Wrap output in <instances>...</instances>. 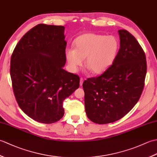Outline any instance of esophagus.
Here are the masks:
<instances>
[{
	"instance_id": "obj_1",
	"label": "esophagus",
	"mask_w": 157,
	"mask_h": 157,
	"mask_svg": "<svg viewBox=\"0 0 157 157\" xmlns=\"http://www.w3.org/2000/svg\"><path fill=\"white\" fill-rule=\"evenodd\" d=\"M83 82H84V78H80V82H79V84H80V86H82Z\"/></svg>"
}]
</instances>
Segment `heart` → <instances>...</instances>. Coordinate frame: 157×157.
Listing matches in <instances>:
<instances>
[{"label":"heart","mask_w":157,"mask_h":157,"mask_svg":"<svg viewBox=\"0 0 157 157\" xmlns=\"http://www.w3.org/2000/svg\"><path fill=\"white\" fill-rule=\"evenodd\" d=\"M75 49L65 51L66 59L73 71L82 65L86 59L85 67L93 74H100L107 69L114 61L118 51V41L113 36L85 34L74 42Z\"/></svg>","instance_id":"1"}]
</instances>
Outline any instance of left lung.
I'll list each match as a JSON object with an SVG mask.
<instances>
[{"instance_id": "left-lung-1", "label": "left lung", "mask_w": 157, "mask_h": 157, "mask_svg": "<svg viewBox=\"0 0 157 157\" xmlns=\"http://www.w3.org/2000/svg\"><path fill=\"white\" fill-rule=\"evenodd\" d=\"M120 48L112 65L83 83L86 115L98 124L115 122L131 111L139 101L146 74L145 53L137 40L119 29Z\"/></svg>"}]
</instances>
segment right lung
<instances>
[{
	"instance_id": "add662e5",
	"label": "right lung",
	"mask_w": 157,
	"mask_h": 157,
	"mask_svg": "<svg viewBox=\"0 0 157 157\" xmlns=\"http://www.w3.org/2000/svg\"><path fill=\"white\" fill-rule=\"evenodd\" d=\"M65 28L40 23L20 40L11 58L10 74L18 105L32 119L58 121L63 102L79 86V77L66 71Z\"/></svg>"
}]
</instances>
